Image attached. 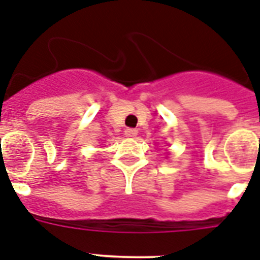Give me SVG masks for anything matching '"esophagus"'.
<instances>
[{
  "mask_svg": "<svg viewBox=\"0 0 260 260\" xmlns=\"http://www.w3.org/2000/svg\"><path fill=\"white\" fill-rule=\"evenodd\" d=\"M137 130H135V128H132V127H127L125 130V135L126 137H135V135H137Z\"/></svg>",
  "mask_w": 260,
  "mask_h": 260,
  "instance_id": "1",
  "label": "esophagus"
}]
</instances>
